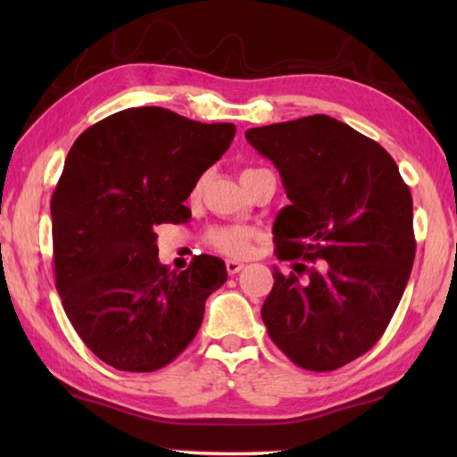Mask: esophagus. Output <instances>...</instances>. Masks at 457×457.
Returning a JSON list of instances; mask_svg holds the SVG:
<instances>
[{
  "label": "esophagus",
  "mask_w": 457,
  "mask_h": 457,
  "mask_svg": "<svg viewBox=\"0 0 457 457\" xmlns=\"http://www.w3.org/2000/svg\"><path fill=\"white\" fill-rule=\"evenodd\" d=\"M226 270H228V274H237L239 270H244V264H242V262H237V260H228Z\"/></svg>",
  "instance_id": "1"
}]
</instances>
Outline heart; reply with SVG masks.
<instances>
[{"mask_svg":"<svg viewBox=\"0 0 457 457\" xmlns=\"http://www.w3.org/2000/svg\"><path fill=\"white\" fill-rule=\"evenodd\" d=\"M245 171H252V169H245ZM201 185H204V179H199L195 183V187H193V191H191L193 197H195L201 191ZM207 239H210V244L221 253H228V256H245L247 250H250L252 239H253V229L244 228V226L215 228L210 231Z\"/></svg>","mask_w":457,"mask_h":457,"instance_id":"1","label":"heart"}]
</instances>
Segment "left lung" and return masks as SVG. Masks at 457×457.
I'll list each match as a JSON object with an SVG mask.
<instances>
[{
    "mask_svg": "<svg viewBox=\"0 0 457 457\" xmlns=\"http://www.w3.org/2000/svg\"><path fill=\"white\" fill-rule=\"evenodd\" d=\"M245 138L290 199L272 231L294 272L274 268L262 320L294 365L335 370L383 337L403 296L415 258L411 191L381 145L327 114Z\"/></svg>",
    "mask_w": 457,
    "mask_h": 457,
    "instance_id": "obj_1",
    "label": "left lung"
}]
</instances>
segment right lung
<instances>
[{
  "mask_svg": "<svg viewBox=\"0 0 457 457\" xmlns=\"http://www.w3.org/2000/svg\"><path fill=\"white\" fill-rule=\"evenodd\" d=\"M234 137L231 122L141 106L74 141L50 204L54 272L68 320L106 365L151 373L195 338L226 264L201 253L169 272L154 226L191 218L183 201Z\"/></svg>",
  "mask_w": 457,
  "mask_h": 457,
  "instance_id": "right-lung-1",
  "label": "right lung"
}]
</instances>
